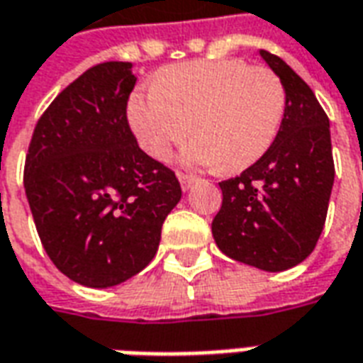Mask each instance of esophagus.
<instances>
[{
    "instance_id": "obj_1",
    "label": "esophagus",
    "mask_w": 363,
    "mask_h": 363,
    "mask_svg": "<svg viewBox=\"0 0 363 363\" xmlns=\"http://www.w3.org/2000/svg\"><path fill=\"white\" fill-rule=\"evenodd\" d=\"M179 181H181V189L186 192V190L198 181L196 177H192V174H184V173H179Z\"/></svg>"
}]
</instances>
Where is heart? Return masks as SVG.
<instances>
[{"instance_id":"heart-1","label":"heart","mask_w":363,"mask_h":363,"mask_svg":"<svg viewBox=\"0 0 363 363\" xmlns=\"http://www.w3.org/2000/svg\"><path fill=\"white\" fill-rule=\"evenodd\" d=\"M286 112V87L270 67L237 58L171 66L128 104L135 140L153 159L196 142L186 163L235 173L259 161L276 140ZM193 128H189V124Z\"/></svg>"}]
</instances>
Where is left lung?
Instances as JSON below:
<instances>
[{"label": "left lung", "instance_id": "left-lung-1", "mask_svg": "<svg viewBox=\"0 0 363 363\" xmlns=\"http://www.w3.org/2000/svg\"><path fill=\"white\" fill-rule=\"evenodd\" d=\"M286 87L280 132L262 157L220 182L216 245L229 259L267 272L303 262L319 241L335 182L327 112L311 87L278 56L260 50Z\"/></svg>", "mask_w": 363, "mask_h": 363}]
</instances>
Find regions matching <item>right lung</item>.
<instances>
[{
	"instance_id": "right-lung-1",
	"label": "right lung",
	"mask_w": 363,
	"mask_h": 363,
	"mask_svg": "<svg viewBox=\"0 0 363 363\" xmlns=\"http://www.w3.org/2000/svg\"><path fill=\"white\" fill-rule=\"evenodd\" d=\"M130 62L89 67L38 118L25 192L44 251L87 288H111L147 267L181 200L174 173L140 150L126 106Z\"/></svg>"
}]
</instances>
